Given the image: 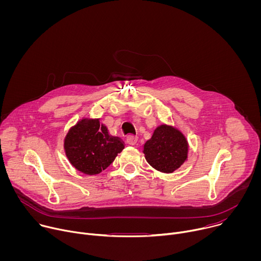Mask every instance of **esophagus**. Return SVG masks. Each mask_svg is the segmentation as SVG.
Returning a JSON list of instances; mask_svg holds the SVG:
<instances>
[{
    "label": "esophagus",
    "instance_id": "obj_1",
    "mask_svg": "<svg viewBox=\"0 0 261 261\" xmlns=\"http://www.w3.org/2000/svg\"><path fill=\"white\" fill-rule=\"evenodd\" d=\"M137 140H138V137L137 136H133V135H129L127 137V143L130 144V145H135L137 143Z\"/></svg>",
    "mask_w": 261,
    "mask_h": 261
}]
</instances>
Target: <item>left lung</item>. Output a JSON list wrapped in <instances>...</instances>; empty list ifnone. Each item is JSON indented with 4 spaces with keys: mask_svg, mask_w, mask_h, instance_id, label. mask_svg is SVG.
I'll return each mask as SVG.
<instances>
[{
    "mask_svg": "<svg viewBox=\"0 0 261 261\" xmlns=\"http://www.w3.org/2000/svg\"><path fill=\"white\" fill-rule=\"evenodd\" d=\"M143 154L152 167L171 173L187 160L188 141L177 129L161 125L155 129L152 138L144 143Z\"/></svg>",
    "mask_w": 261,
    "mask_h": 261,
    "instance_id": "obj_1",
    "label": "left lung"
}]
</instances>
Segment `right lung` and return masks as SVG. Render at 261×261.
<instances>
[{"mask_svg": "<svg viewBox=\"0 0 261 261\" xmlns=\"http://www.w3.org/2000/svg\"><path fill=\"white\" fill-rule=\"evenodd\" d=\"M64 147L70 163L92 175L106 169L125 146L119 137L109 135L98 119H83L67 133Z\"/></svg>", "mask_w": 261, "mask_h": 261, "instance_id": "obj_1", "label": "right lung"}]
</instances>
